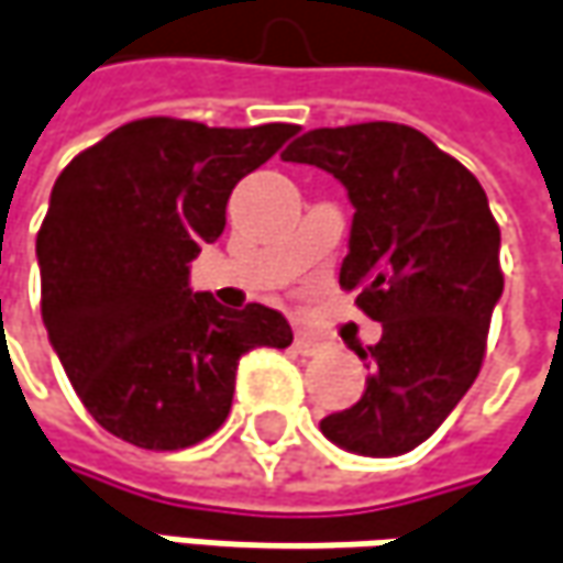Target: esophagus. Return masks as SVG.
<instances>
[{
	"instance_id": "obj_1",
	"label": "esophagus",
	"mask_w": 563,
	"mask_h": 563,
	"mask_svg": "<svg viewBox=\"0 0 563 563\" xmlns=\"http://www.w3.org/2000/svg\"><path fill=\"white\" fill-rule=\"evenodd\" d=\"M320 349H323V345H320V339H313L310 332H297L295 335V352L297 354H317Z\"/></svg>"
}]
</instances>
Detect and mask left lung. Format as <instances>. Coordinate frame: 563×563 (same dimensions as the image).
Segmentation results:
<instances>
[{
    "instance_id": "1",
    "label": "left lung",
    "mask_w": 563,
    "mask_h": 563,
    "mask_svg": "<svg viewBox=\"0 0 563 563\" xmlns=\"http://www.w3.org/2000/svg\"><path fill=\"white\" fill-rule=\"evenodd\" d=\"M282 161L313 164L345 186L354 218L339 285L383 325L377 345L357 349L371 367L364 396L325 415L320 431L357 456H402L482 371L504 295L488 196L456 157L402 123L310 129Z\"/></svg>"
}]
</instances>
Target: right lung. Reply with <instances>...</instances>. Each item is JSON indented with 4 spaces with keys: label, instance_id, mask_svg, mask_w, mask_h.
I'll return each instance as SVG.
<instances>
[{
    "label": "right lung",
    "instance_id": "obj_1",
    "mask_svg": "<svg viewBox=\"0 0 563 563\" xmlns=\"http://www.w3.org/2000/svg\"><path fill=\"white\" fill-rule=\"evenodd\" d=\"M295 132L148 117L59 174L37 234L43 323L103 431L142 450L192 446L224 424L240 357L291 345L278 310L192 291L189 263L221 238L231 189Z\"/></svg>",
    "mask_w": 563,
    "mask_h": 563
}]
</instances>
